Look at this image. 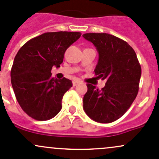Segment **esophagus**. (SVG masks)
<instances>
[{"mask_svg":"<svg viewBox=\"0 0 159 159\" xmlns=\"http://www.w3.org/2000/svg\"><path fill=\"white\" fill-rule=\"evenodd\" d=\"M78 84H79V81H74L72 82V84H73V86H74V87L75 86H77V85H78Z\"/></svg>","mask_w":159,"mask_h":159,"instance_id":"obj_1","label":"esophagus"}]
</instances>
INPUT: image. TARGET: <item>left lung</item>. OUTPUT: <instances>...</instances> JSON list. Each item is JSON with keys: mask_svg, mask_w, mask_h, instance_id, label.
Instances as JSON below:
<instances>
[{"mask_svg": "<svg viewBox=\"0 0 159 159\" xmlns=\"http://www.w3.org/2000/svg\"><path fill=\"white\" fill-rule=\"evenodd\" d=\"M99 53L95 75L105 80L101 90L88 84L83 108L93 121L111 123L126 112L138 93L141 67L134 49L126 41L106 33H87Z\"/></svg>", "mask_w": 159, "mask_h": 159, "instance_id": "left-lung-1", "label": "left lung"}]
</instances>
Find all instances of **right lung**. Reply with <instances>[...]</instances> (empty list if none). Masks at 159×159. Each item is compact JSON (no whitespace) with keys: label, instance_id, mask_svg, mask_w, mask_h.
I'll use <instances>...</instances> for the list:
<instances>
[{"label":"right lung","instance_id":"add662e5","mask_svg":"<svg viewBox=\"0 0 159 159\" xmlns=\"http://www.w3.org/2000/svg\"><path fill=\"white\" fill-rule=\"evenodd\" d=\"M81 32H47L29 40L16 55L11 84L16 98L26 114L38 121L53 118L62 109L63 95L71 80L52 78L53 66L60 67L68 48Z\"/></svg>","mask_w":159,"mask_h":159}]
</instances>
